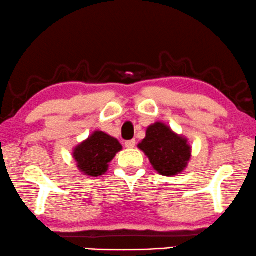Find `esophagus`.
Here are the masks:
<instances>
[{"instance_id": "1", "label": "esophagus", "mask_w": 256, "mask_h": 256, "mask_svg": "<svg viewBox=\"0 0 256 256\" xmlns=\"http://www.w3.org/2000/svg\"><path fill=\"white\" fill-rule=\"evenodd\" d=\"M135 140L133 139V140H128V141H126L124 142V145H126V147H127V148H134L135 147Z\"/></svg>"}]
</instances>
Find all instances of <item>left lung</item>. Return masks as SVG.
Here are the masks:
<instances>
[{
    "label": "left lung",
    "mask_w": 256,
    "mask_h": 256,
    "mask_svg": "<svg viewBox=\"0 0 256 256\" xmlns=\"http://www.w3.org/2000/svg\"><path fill=\"white\" fill-rule=\"evenodd\" d=\"M138 147L148 157L153 169L164 176L181 174L192 156L188 140L162 122L147 128L146 138Z\"/></svg>",
    "instance_id": "obj_1"
}]
</instances>
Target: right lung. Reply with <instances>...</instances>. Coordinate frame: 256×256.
I'll list each match as a JSON object with an SVG mask.
<instances>
[{
	"mask_svg": "<svg viewBox=\"0 0 256 256\" xmlns=\"http://www.w3.org/2000/svg\"><path fill=\"white\" fill-rule=\"evenodd\" d=\"M121 150L118 140L104 132L96 130L88 139L75 147L73 157L84 175L98 177L106 172L109 163Z\"/></svg>",
	"mask_w": 256,
	"mask_h": 256,
	"instance_id": "1",
	"label": "right lung"
}]
</instances>
